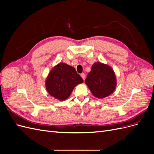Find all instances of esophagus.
I'll return each mask as SVG.
<instances>
[{"label":"esophagus","mask_w":154,"mask_h":154,"mask_svg":"<svg viewBox=\"0 0 154 154\" xmlns=\"http://www.w3.org/2000/svg\"><path fill=\"white\" fill-rule=\"evenodd\" d=\"M81 76L83 80H85V73H82L81 74Z\"/></svg>","instance_id":"34e87169"}]
</instances>
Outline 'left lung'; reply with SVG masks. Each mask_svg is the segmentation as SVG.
I'll return each mask as SVG.
<instances>
[{"instance_id": "8db88e82", "label": "left lung", "mask_w": 154, "mask_h": 154, "mask_svg": "<svg viewBox=\"0 0 154 154\" xmlns=\"http://www.w3.org/2000/svg\"><path fill=\"white\" fill-rule=\"evenodd\" d=\"M94 97L104 98L112 94L116 87V78L110 66L101 62L92 65L85 81Z\"/></svg>"}]
</instances>
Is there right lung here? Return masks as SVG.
Segmentation results:
<instances>
[{
	"instance_id": "obj_1",
	"label": "right lung",
	"mask_w": 154,
	"mask_h": 154,
	"mask_svg": "<svg viewBox=\"0 0 154 154\" xmlns=\"http://www.w3.org/2000/svg\"><path fill=\"white\" fill-rule=\"evenodd\" d=\"M83 82L75 69L65 63H60L50 71L45 87L51 96L64 101L71 95L74 88Z\"/></svg>"
}]
</instances>
